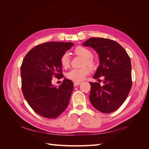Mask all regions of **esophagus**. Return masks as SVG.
<instances>
[{"label":"esophagus","mask_w":149,"mask_h":149,"mask_svg":"<svg viewBox=\"0 0 149 149\" xmlns=\"http://www.w3.org/2000/svg\"><path fill=\"white\" fill-rule=\"evenodd\" d=\"M81 84V82H75L74 83V86H77L78 85H79Z\"/></svg>","instance_id":"34e87169"}]
</instances>
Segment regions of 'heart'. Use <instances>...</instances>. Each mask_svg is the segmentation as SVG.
I'll list each match as a JSON object with an SVG mask.
<instances>
[{"instance_id":"1","label":"heart","mask_w":149,"mask_h":149,"mask_svg":"<svg viewBox=\"0 0 149 149\" xmlns=\"http://www.w3.org/2000/svg\"><path fill=\"white\" fill-rule=\"evenodd\" d=\"M75 53L76 54L83 57L84 58L83 64L87 65L91 67H93L95 66V62L91 58L92 56V52L90 49L86 47L79 46L74 50ZM60 64L63 68H67L70 64V58L68 52H65L61 56L60 58ZM90 70L87 66H84L83 68L79 69H72L70 70L66 76L67 79L75 82H80L84 79L87 75L89 74Z\"/></svg>"}]
</instances>
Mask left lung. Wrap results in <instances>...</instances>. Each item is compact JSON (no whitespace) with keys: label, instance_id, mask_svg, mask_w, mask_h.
<instances>
[{"label":"left lung","instance_id":"1","mask_svg":"<svg viewBox=\"0 0 149 149\" xmlns=\"http://www.w3.org/2000/svg\"><path fill=\"white\" fill-rule=\"evenodd\" d=\"M83 45L92 47L99 56L100 65L93 78L99 80L104 77L103 86L97 82L90 83V102L103 113L115 111L124 102L131 89L130 58L118 43L110 39L91 38Z\"/></svg>","mask_w":149,"mask_h":149}]
</instances>
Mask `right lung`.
Masks as SVG:
<instances>
[{"instance_id": "obj_1", "label": "right lung", "mask_w": 149, "mask_h": 149, "mask_svg": "<svg viewBox=\"0 0 149 149\" xmlns=\"http://www.w3.org/2000/svg\"><path fill=\"white\" fill-rule=\"evenodd\" d=\"M73 43L49 42L35 46L24 57L21 65L22 90L30 107L38 115L55 118L67 107L74 88L65 79L59 87L52 77H63L60 58Z\"/></svg>"}]
</instances>
